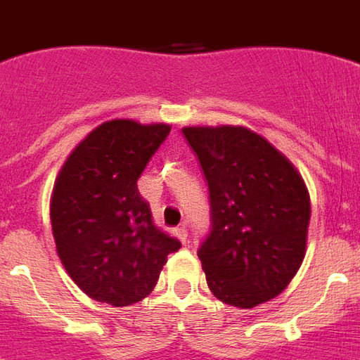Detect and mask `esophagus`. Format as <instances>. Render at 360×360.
<instances>
[{
    "label": "esophagus",
    "instance_id": "34e87169",
    "mask_svg": "<svg viewBox=\"0 0 360 360\" xmlns=\"http://www.w3.org/2000/svg\"><path fill=\"white\" fill-rule=\"evenodd\" d=\"M174 236H176L180 241H184V243H186V241H187L186 227H176V229H174Z\"/></svg>",
    "mask_w": 360,
    "mask_h": 360
}]
</instances>
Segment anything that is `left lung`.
I'll return each instance as SVG.
<instances>
[{
    "label": "left lung",
    "instance_id": "obj_1",
    "mask_svg": "<svg viewBox=\"0 0 360 360\" xmlns=\"http://www.w3.org/2000/svg\"><path fill=\"white\" fill-rule=\"evenodd\" d=\"M209 184L212 229L198 250L224 303L254 308L287 288L307 252L310 195L294 164L243 126H186Z\"/></svg>",
    "mask_w": 360,
    "mask_h": 360
}]
</instances>
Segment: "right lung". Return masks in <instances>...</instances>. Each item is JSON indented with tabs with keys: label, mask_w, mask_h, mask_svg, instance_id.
<instances>
[{
	"label": "right lung",
	"mask_w": 360,
	"mask_h": 360,
	"mask_svg": "<svg viewBox=\"0 0 360 360\" xmlns=\"http://www.w3.org/2000/svg\"><path fill=\"white\" fill-rule=\"evenodd\" d=\"M169 124L103 122L57 174L50 221L57 256L88 297L129 307L151 294L180 241L155 227L136 180L169 135Z\"/></svg>",
	"instance_id": "add662e5"
}]
</instances>
